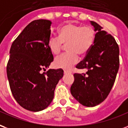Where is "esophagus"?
Here are the masks:
<instances>
[{
    "mask_svg": "<svg viewBox=\"0 0 128 128\" xmlns=\"http://www.w3.org/2000/svg\"><path fill=\"white\" fill-rule=\"evenodd\" d=\"M71 74L70 72H69V71L64 70V74H65V75H67V74Z\"/></svg>",
    "mask_w": 128,
    "mask_h": 128,
    "instance_id": "esophagus-1",
    "label": "esophagus"
}]
</instances>
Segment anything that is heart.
Returning <instances> with one entry per match:
<instances>
[{
	"instance_id": "obj_1",
	"label": "heart",
	"mask_w": 128,
	"mask_h": 128,
	"mask_svg": "<svg viewBox=\"0 0 128 128\" xmlns=\"http://www.w3.org/2000/svg\"><path fill=\"white\" fill-rule=\"evenodd\" d=\"M96 33L91 26H82L75 24H66L58 29V37H50L48 48L54 55L59 54L63 45L67 44L68 52L60 55L54 60L57 68L70 70L78 63V54L88 52L94 44Z\"/></svg>"
}]
</instances>
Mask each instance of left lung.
<instances>
[{
    "mask_svg": "<svg viewBox=\"0 0 128 128\" xmlns=\"http://www.w3.org/2000/svg\"><path fill=\"white\" fill-rule=\"evenodd\" d=\"M96 33L94 45L85 58L76 65L86 69V74H74L71 94L87 107L98 105L108 96L119 68V49L111 34L96 22L90 21Z\"/></svg>",
    "mask_w": 128,
    "mask_h": 128,
    "instance_id": "8db88e82",
    "label": "left lung"
}]
</instances>
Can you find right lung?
I'll use <instances>...</instances> for the list:
<instances>
[{"instance_id": "right-lung-1", "label": "right lung", "mask_w": 128, "mask_h": 128, "mask_svg": "<svg viewBox=\"0 0 128 128\" xmlns=\"http://www.w3.org/2000/svg\"><path fill=\"white\" fill-rule=\"evenodd\" d=\"M52 22L36 20L25 27L12 44L6 74L15 100L32 112L46 108L52 101L62 69L42 70L54 60L48 48Z\"/></svg>"}]
</instances>
